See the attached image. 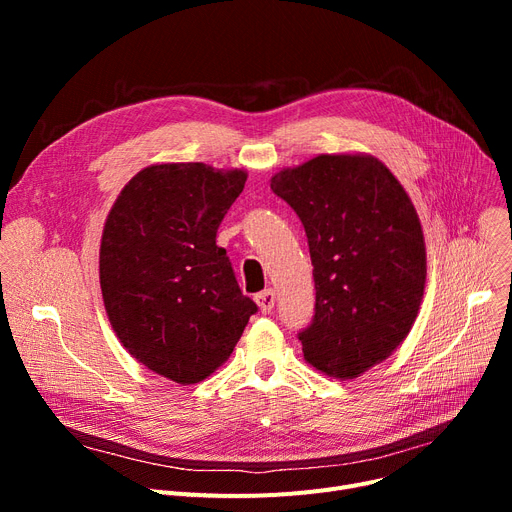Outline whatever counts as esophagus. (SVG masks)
<instances>
[{
	"mask_svg": "<svg viewBox=\"0 0 512 512\" xmlns=\"http://www.w3.org/2000/svg\"><path fill=\"white\" fill-rule=\"evenodd\" d=\"M255 303L259 305L261 313H270L276 305V292L272 288H267V290L255 294Z\"/></svg>",
	"mask_w": 512,
	"mask_h": 512,
	"instance_id": "esophagus-1",
	"label": "esophagus"
}]
</instances>
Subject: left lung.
Wrapping results in <instances>:
<instances>
[{
    "label": "left lung",
    "instance_id": "1",
    "mask_svg": "<svg viewBox=\"0 0 512 512\" xmlns=\"http://www.w3.org/2000/svg\"><path fill=\"white\" fill-rule=\"evenodd\" d=\"M305 226L315 280L309 365L355 380L386 361L415 324L427 276L411 197L378 157L324 153L272 176Z\"/></svg>",
    "mask_w": 512,
    "mask_h": 512
}]
</instances>
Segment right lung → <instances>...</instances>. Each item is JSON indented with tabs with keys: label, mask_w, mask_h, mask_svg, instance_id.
Masks as SVG:
<instances>
[{
	"label": "right lung",
	"mask_w": 512,
	"mask_h": 512,
	"mask_svg": "<svg viewBox=\"0 0 512 512\" xmlns=\"http://www.w3.org/2000/svg\"><path fill=\"white\" fill-rule=\"evenodd\" d=\"M245 182L238 168L151 164L107 213L99 247L107 319L130 357L182 386L222 367L257 311L215 245Z\"/></svg>",
	"instance_id": "right-lung-1"
}]
</instances>
